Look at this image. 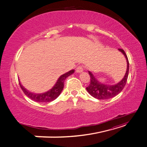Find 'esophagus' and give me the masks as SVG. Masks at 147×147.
<instances>
[{
  "label": "esophagus",
  "mask_w": 147,
  "mask_h": 147,
  "mask_svg": "<svg viewBox=\"0 0 147 147\" xmlns=\"http://www.w3.org/2000/svg\"><path fill=\"white\" fill-rule=\"evenodd\" d=\"M83 67H82V66L80 65V66H78V67L76 68V72H77V73H82V72H83Z\"/></svg>",
  "instance_id": "1"
}]
</instances>
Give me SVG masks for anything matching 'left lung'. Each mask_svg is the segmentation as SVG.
Here are the masks:
<instances>
[{"instance_id": "obj_1", "label": "left lung", "mask_w": 147, "mask_h": 147, "mask_svg": "<svg viewBox=\"0 0 147 147\" xmlns=\"http://www.w3.org/2000/svg\"><path fill=\"white\" fill-rule=\"evenodd\" d=\"M119 50L122 52L123 55L125 56L126 60H127V71L123 78L121 81L117 83L115 85H107L105 83H100L92 72L88 71L89 75L90 77V85L86 88L88 92L92 96L95 97L97 99H108L117 96L124 88L125 85L127 82L128 74H129V60L127 59V55L125 54V51L122 49H119Z\"/></svg>"}]
</instances>
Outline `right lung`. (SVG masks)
I'll return each instance as SVG.
<instances>
[{
  "mask_svg": "<svg viewBox=\"0 0 147 147\" xmlns=\"http://www.w3.org/2000/svg\"><path fill=\"white\" fill-rule=\"evenodd\" d=\"M74 73V70L73 69L67 72V73L62 74V75L59 78L55 84L50 90L41 94H36L29 92L24 87H23V85L20 82V80H18V81L22 90L26 96L29 97L30 99L39 102H48L52 101V100L57 99L59 96L60 93L62 92L63 88H64V83L66 78L69 76Z\"/></svg>",
  "mask_w": 147,
  "mask_h": 147,
  "instance_id": "obj_1",
  "label": "right lung"
}]
</instances>
